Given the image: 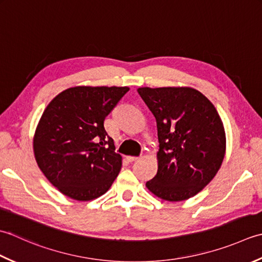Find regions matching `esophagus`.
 Instances as JSON below:
<instances>
[{"label": "esophagus", "mask_w": 262, "mask_h": 262, "mask_svg": "<svg viewBox=\"0 0 262 262\" xmlns=\"http://www.w3.org/2000/svg\"><path fill=\"white\" fill-rule=\"evenodd\" d=\"M126 159H127V161H129L130 163H132V162L137 161L138 157H135V156H127V157H126Z\"/></svg>", "instance_id": "34e87169"}]
</instances>
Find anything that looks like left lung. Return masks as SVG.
I'll return each mask as SVG.
<instances>
[{
    "label": "left lung",
    "mask_w": 262,
    "mask_h": 262,
    "mask_svg": "<svg viewBox=\"0 0 262 262\" xmlns=\"http://www.w3.org/2000/svg\"><path fill=\"white\" fill-rule=\"evenodd\" d=\"M157 122V174L146 183L157 198L176 202L199 193L215 178L226 135L215 106L191 87L138 88Z\"/></svg>",
    "instance_id": "left-lung-1"
}]
</instances>
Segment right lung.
Listing matches in <instances>:
<instances>
[{"label":"right lung","instance_id":"right-lung-1","mask_svg":"<svg viewBox=\"0 0 262 262\" xmlns=\"http://www.w3.org/2000/svg\"><path fill=\"white\" fill-rule=\"evenodd\" d=\"M129 87L77 86L42 112L33 148L37 165L62 194L90 201L108 191L122 167L104 121Z\"/></svg>","mask_w":262,"mask_h":262}]
</instances>
